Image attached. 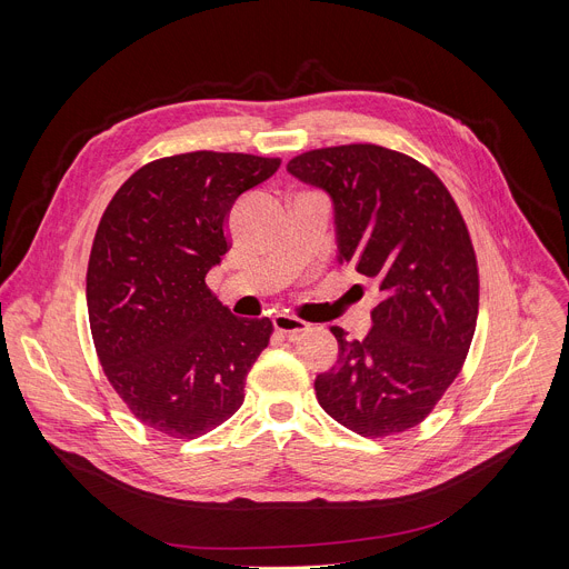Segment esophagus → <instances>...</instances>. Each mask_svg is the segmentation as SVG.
<instances>
[{
	"label": "esophagus",
	"mask_w": 569,
	"mask_h": 569,
	"mask_svg": "<svg viewBox=\"0 0 569 569\" xmlns=\"http://www.w3.org/2000/svg\"><path fill=\"white\" fill-rule=\"evenodd\" d=\"M274 330L288 339H295L297 335H302L309 330V322L300 320V318H292V316H274Z\"/></svg>",
	"instance_id": "1"
}]
</instances>
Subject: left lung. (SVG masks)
I'll list each match as a JSON object with an SVG mask.
<instances>
[{
  "label": "left lung",
  "instance_id": "8db88e82",
  "mask_svg": "<svg viewBox=\"0 0 569 569\" xmlns=\"http://www.w3.org/2000/svg\"><path fill=\"white\" fill-rule=\"evenodd\" d=\"M288 172L332 198L339 264L382 292L362 341L332 327L339 357L316 376L318 403L360 436L412 429L459 376L477 325L480 279L459 207L427 166L380 144L313 149Z\"/></svg>",
  "mask_w": 569,
  "mask_h": 569
}]
</instances>
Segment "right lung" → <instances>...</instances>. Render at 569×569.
Here are the masks:
<instances>
[{"mask_svg":"<svg viewBox=\"0 0 569 569\" xmlns=\"http://www.w3.org/2000/svg\"><path fill=\"white\" fill-rule=\"evenodd\" d=\"M281 166L189 152L136 170L101 217L87 267L89 327L131 412L172 438H198L244 401L272 320L237 318L204 277L228 251L226 217Z\"/></svg>","mask_w":569,"mask_h":569,"instance_id":"add662e5","label":"right lung"}]
</instances>
